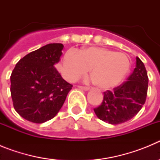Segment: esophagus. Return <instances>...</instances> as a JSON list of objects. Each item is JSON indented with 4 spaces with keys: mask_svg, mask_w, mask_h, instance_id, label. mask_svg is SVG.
I'll return each instance as SVG.
<instances>
[{
    "mask_svg": "<svg viewBox=\"0 0 160 160\" xmlns=\"http://www.w3.org/2000/svg\"><path fill=\"white\" fill-rule=\"evenodd\" d=\"M78 87L80 89H82V90H89L88 87H83V86H79Z\"/></svg>",
    "mask_w": 160,
    "mask_h": 160,
    "instance_id": "esophagus-1",
    "label": "esophagus"
}]
</instances>
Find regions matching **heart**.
<instances>
[{"label": "heart", "mask_w": 160, "mask_h": 160, "mask_svg": "<svg viewBox=\"0 0 160 160\" xmlns=\"http://www.w3.org/2000/svg\"><path fill=\"white\" fill-rule=\"evenodd\" d=\"M102 90L116 87L130 70V61L124 53L101 47H89L78 53L73 49L65 53L61 71L69 82H75L88 72Z\"/></svg>", "instance_id": "obj_1"}]
</instances>
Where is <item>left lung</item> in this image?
<instances>
[{
    "mask_svg": "<svg viewBox=\"0 0 160 160\" xmlns=\"http://www.w3.org/2000/svg\"><path fill=\"white\" fill-rule=\"evenodd\" d=\"M148 77L143 62L136 57V66L127 81L114 91L104 92L103 101L94 109L99 119L110 124L122 123L135 116L147 98Z\"/></svg>",
    "mask_w": 160,
    "mask_h": 160,
    "instance_id": "left-lung-1",
    "label": "left lung"
}]
</instances>
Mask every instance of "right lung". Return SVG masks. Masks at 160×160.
I'll list each match as a JSON object with an SVG mask.
<instances>
[{"label": "right lung", "mask_w": 160, "mask_h": 160, "mask_svg": "<svg viewBox=\"0 0 160 160\" xmlns=\"http://www.w3.org/2000/svg\"><path fill=\"white\" fill-rule=\"evenodd\" d=\"M63 45L51 43L25 55L10 77V92L15 111L35 123H42L58 113L73 85L54 67Z\"/></svg>", "instance_id": "right-lung-1"}]
</instances>
